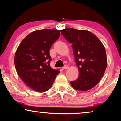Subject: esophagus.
<instances>
[{
	"label": "esophagus",
	"mask_w": 121,
	"mask_h": 121,
	"mask_svg": "<svg viewBox=\"0 0 121 121\" xmlns=\"http://www.w3.org/2000/svg\"><path fill=\"white\" fill-rule=\"evenodd\" d=\"M63 68V69H68L69 68V67L67 65H64V67Z\"/></svg>",
	"instance_id": "1"
}]
</instances>
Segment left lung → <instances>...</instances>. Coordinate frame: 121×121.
Instances as JSON below:
<instances>
[{
    "label": "left lung",
    "mask_w": 121,
    "mask_h": 121,
    "mask_svg": "<svg viewBox=\"0 0 121 121\" xmlns=\"http://www.w3.org/2000/svg\"><path fill=\"white\" fill-rule=\"evenodd\" d=\"M66 40L72 44L79 77L70 82L76 90L86 91L95 86L103 77L107 57L103 44L90 31L66 28L60 30Z\"/></svg>",
    "instance_id": "left-lung-1"
}]
</instances>
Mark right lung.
<instances>
[{
	"label": "right lung",
	"mask_w": 121,
	"mask_h": 121,
	"mask_svg": "<svg viewBox=\"0 0 121 121\" xmlns=\"http://www.w3.org/2000/svg\"><path fill=\"white\" fill-rule=\"evenodd\" d=\"M60 35L57 29L33 31L16 49L14 63L18 75L28 87L36 92H43L50 89L60 73L49 65V49Z\"/></svg>",
	"instance_id": "obj_1"
}]
</instances>
